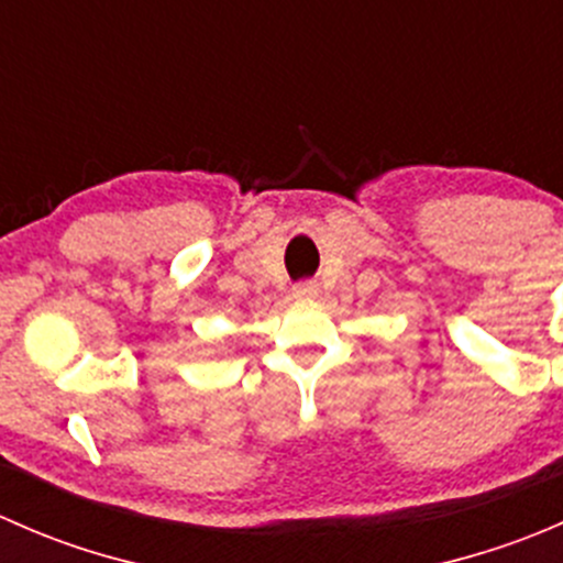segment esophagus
I'll list each match as a JSON object with an SVG mask.
<instances>
[{"label": "esophagus", "mask_w": 563, "mask_h": 563, "mask_svg": "<svg viewBox=\"0 0 563 563\" xmlns=\"http://www.w3.org/2000/svg\"><path fill=\"white\" fill-rule=\"evenodd\" d=\"M294 297L297 299H316L318 297V283L313 280H302L294 286Z\"/></svg>", "instance_id": "obj_1"}]
</instances>
